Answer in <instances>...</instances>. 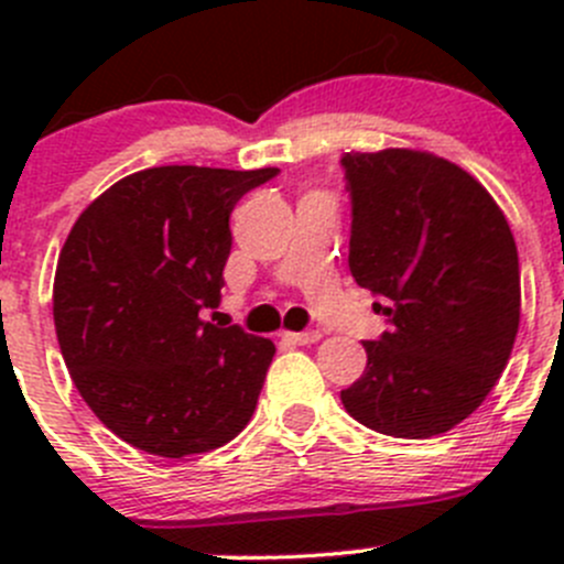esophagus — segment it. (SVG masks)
<instances>
[{"mask_svg": "<svg viewBox=\"0 0 564 564\" xmlns=\"http://www.w3.org/2000/svg\"><path fill=\"white\" fill-rule=\"evenodd\" d=\"M322 338V333L318 329H305V333H283L281 340L289 346H308V344H316V340Z\"/></svg>", "mask_w": 564, "mask_h": 564, "instance_id": "34e87169", "label": "esophagus"}]
</instances>
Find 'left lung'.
Masks as SVG:
<instances>
[{
	"instance_id": "left-lung-1",
	"label": "left lung",
	"mask_w": 564,
	"mask_h": 564,
	"mask_svg": "<svg viewBox=\"0 0 564 564\" xmlns=\"http://www.w3.org/2000/svg\"><path fill=\"white\" fill-rule=\"evenodd\" d=\"M349 270L390 322L340 390L346 412L398 440L456 429L497 384L521 316L508 218L469 172L420 150L346 152Z\"/></svg>"
}]
</instances>
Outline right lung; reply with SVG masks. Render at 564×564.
Here are the masks:
<instances>
[{
	"label": "right lung",
	"instance_id": "add662e5",
	"mask_svg": "<svg viewBox=\"0 0 564 564\" xmlns=\"http://www.w3.org/2000/svg\"><path fill=\"white\" fill-rule=\"evenodd\" d=\"M278 169L155 166L100 193L54 278L62 357L87 406L161 458L209 453L248 425L275 344L215 327L235 204Z\"/></svg>",
	"mask_w": 564,
	"mask_h": 564
}]
</instances>
